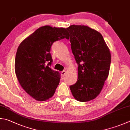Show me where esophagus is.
I'll return each mask as SVG.
<instances>
[{"label":"esophagus","mask_w":130,"mask_h":130,"mask_svg":"<svg viewBox=\"0 0 130 130\" xmlns=\"http://www.w3.org/2000/svg\"><path fill=\"white\" fill-rule=\"evenodd\" d=\"M66 72H67V71L65 70L64 71H61L60 72V74H61V75L62 76H64V75L66 73Z\"/></svg>","instance_id":"34e87169"}]
</instances>
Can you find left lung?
Masks as SVG:
<instances>
[{"instance_id": "1", "label": "left lung", "mask_w": 130, "mask_h": 130, "mask_svg": "<svg viewBox=\"0 0 130 130\" xmlns=\"http://www.w3.org/2000/svg\"><path fill=\"white\" fill-rule=\"evenodd\" d=\"M67 30L78 64L77 80L70 88L77 101H89L100 93L108 77L111 54L101 34L94 29L72 25Z\"/></svg>"}]
</instances>
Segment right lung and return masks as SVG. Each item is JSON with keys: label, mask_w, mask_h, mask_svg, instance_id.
Returning a JSON list of instances; mask_svg holds the SVG:
<instances>
[{"label": "right lung", "mask_w": 130, "mask_h": 130, "mask_svg": "<svg viewBox=\"0 0 130 130\" xmlns=\"http://www.w3.org/2000/svg\"><path fill=\"white\" fill-rule=\"evenodd\" d=\"M69 38L67 29L49 25L40 27L23 41L17 50L14 70L21 87L33 99L43 101L55 92L60 73L51 69L53 43Z\"/></svg>", "instance_id": "right-lung-1"}]
</instances>
